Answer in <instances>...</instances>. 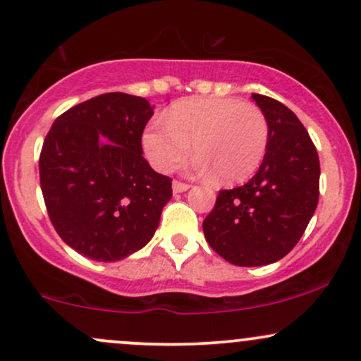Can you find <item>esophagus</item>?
Here are the masks:
<instances>
[{
  "label": "esophagus",
  "mask_w": 361,
  "mask_h": 361,
  "mask_svg": "<svg viewBox=\"0 0 361 361\" xmlns=\"http://www.w3.org/2000/svg\"><path fill=\"white\" fill-rule=\"evenodd\" d=\"M189 188H191V185H189V184H184V182H180V180H173V182H172V191L176 192V194L188 191Z\"/></svg>",
  "instance_id": "esophagus-1"
}]
</instances>
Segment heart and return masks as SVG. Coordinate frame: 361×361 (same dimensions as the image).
<instances>
[{
	"label": "heart",
	"mask_w": 361,
	"mask_h": 361,
	"mask_svg": "<svg viewBox=\"0 0 361 361\" xmlns=\"http://www.w3.org/2000/svg\"><path fill=\"white\" fill-rule=\"evenodd\" d=\"M165 124L152 123L141 147L149 164L169 172L192 143L191 169L213 173L220 184H240L254 176L269 145V124L257 105L230 97L184 99L164 112Z\"/></svg>",
	"instance_id": "b5f03b06"
}]
</instances>
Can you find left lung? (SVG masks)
<instances>
[{"label":"left lung","mask_w":361,"mask_h":361,"mask_svg":"<svg viewBox=\"0 0 361 361\" xmlns=\"http://www.w3.org/2000/svg\"><path fill=\"white\" fill-rule=\"evenodd\" d=\"M269 124V145L257 173L224 189L202 221L206 240L235 266H266L297 245L319 201V155L286 105L252 93Z\"/></svg>","instance_id":"left-lung-1"}]
</instances>
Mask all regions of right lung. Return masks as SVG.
Wrapping results in <instances>:
<instances>
[{
  "instance_id": "obj_1",
  "label": "right lung",
  "mask_w": 361,
  "mask_h": 361,
  "mask_svg": "<svg viewBox=\"0 0 361 361\" xmlns=\"http://www.w3.org/2000/svg\"><path fill=\"white\" fill-rule=\"evenodd\" d=\"M152 116L143 97L104 93L61 114L44 140L39 173L47 213L85 257L121 261L155 235L172 179L143 157L141 135Z\"/></svg>"
}]
</instances>
